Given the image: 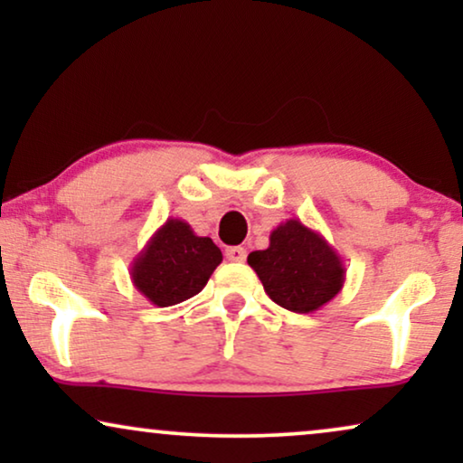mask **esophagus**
<instances>
[{"instance_id":"34e87169","label":"esophagus","mask_w":463,"mask_h":463,"mask_svg":"<svg viewBox=\"0 0 463 463\" xmlns=\"http://www.w3.org/2000/svg\"><path fill=\"white\" fill-rule=\"evenodd\" d=\"M225 257L233 263H242L246 261V249H242V246H230V249L225 250Z\"/></svg>"}]
</instances>
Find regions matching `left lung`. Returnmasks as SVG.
<instances>
[{
    "mask_svg": "<svg viewBox=\"0 0 463 463\" xmlns=\"http://www.w3.org/2000/svg\"><path fill=\"white\" fill-rule=\"evenodd\" d=\"M249 265L269 299L297 314H312L326 306L345 282L339 252L299 219L278 225L269 233L268 249L250 252Z\"/></svg>",
    "mask_w": 463,
    "mask_h": 463,
    "instance_id": "obj_1",
    "label": "left lung"
}]
</instances>
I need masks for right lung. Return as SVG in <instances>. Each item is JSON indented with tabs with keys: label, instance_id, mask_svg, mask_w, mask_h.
Listing matches in <instances>:
<instances>
[{
	"label": "right lung",
	"instance_id": "obj_1",
	"mask_svg": "<svg viewBox=\"0 0 463 463\" xmlns=\"http://www.w3.org/2000/svg\"><path fill=\"white\" fill-rule=\"evenodd\" d=\"M221 261L211 238L195 236L187 221L170 217L135 257L130 278L145 299L168 307L198 295Z\"/></svg>",
	"mask_w": 463,
	"mask_h": 463
}]
</instances>
